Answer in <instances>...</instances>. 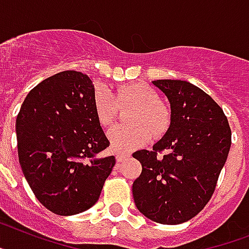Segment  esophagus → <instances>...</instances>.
Here are the masks:
<instances>
[{"instance_id": "esophagus-1", "label": "esophagus", "mask_w": 249, "mask_h": 249, "mask_svg": "<svg viewBox=\"0 0 249 249\" xmlns=\"http://www.w3.org/2000/svg\"><path fill=\"white\" fill-rule=\"evenodd\" d=\"M116 158L118 163H122V161H124L126 159H128L129 154H117Z\"/></svg>"}]
</instances>
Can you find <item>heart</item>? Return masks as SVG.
<instances>
[{
    "label": "heart",
    "mask_w": 249,
    "mask_h": 249,
    "mask_svg": "<svg viewBox=\"0 0 249 249\" xmlns=\"http://www.w3.org/2000/svg\"><path fill=\"white\" fill-rule=\"evenodd\" d=\"M158 100V92L146 84H126L116 92L104 84H96L92 103L102 126H110L116 121L120 107L132 106L127 113V122L131 124L114 126L108 131L110 149L114 153H129L145 146L153 135L154 137L165 135L170 126V113Z\"/></svg>",
    "instance_id": "obj_1"
}]
</instances>
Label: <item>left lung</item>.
Masks as SVG:
<instances>
[{
    "instance_id": "obj_1",
    "label": "left lung",
    "mask_w": 249,
    "mask_h": 249,
    "mask_svg": "<svg viewBox=\"0 0 249 249\" xmlns=\"http://www.w3.org/2000/svg\"><path fill=\"white\" fill-rule=\"evenodd\" d=\"M153 84L169 100L170 126L151 151L133 154L142 165L133 182V200L150 220L176 225L196 216L210 201L231 150V131L223 109L200 88L182 80Z\"/></svg>"
}]
</instances>
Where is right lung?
Here are the masks:
<instances>
[{
	"instance_id": "right-lung-1",
	"label": "right lung",
	"mask_w": 249,
	"mask_h": 249,
	"mask_svg": "<svg viewBox=\"0 0 249 249\" xmlns=\"http://www.w3.org/2000/svg\"><path fill=\"white\" fill-rule=\"evenodd\" d=\"M94 85L77 71L55 73L30 90L16 118L18 161L38 201L69 216L98 201L116 158L96 118Z\"/></svg>"
}]
</instances>
